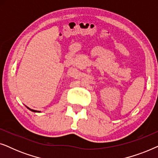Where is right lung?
Listing matches in <instances>:
<instances>
[{"mask_svg": "<svg viewBox=\"0 0 158 158\" xmlns=\"http://www.w3.org/2000/svg\"><path fill=\"white\" fill-rule=\"evenodd\" d=\"M28 108V107H27ZM28 109H29V108H28ZM30 110H31V111H34V112H40V111H35V110H33V109H30Z\"/></svg>", "mask_w": 158, "mask_h": 158, "instance_id": "right-lung-1", "label": "right lung"}]
</instances>
